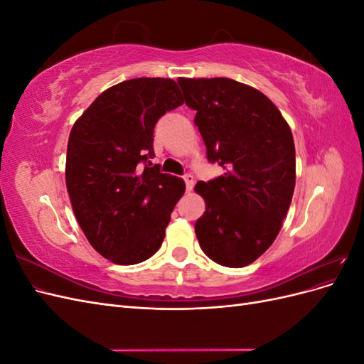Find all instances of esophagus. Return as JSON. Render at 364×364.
<instances>
[{
    "mask_svg": "<svg viewBox=\"0 0 364 364\" xmlns=\"http://www.w3.org/2000/svg\"><path fill=\"white\" fill-rule=\"evenodd\" d=\"M183 181H185V185H186V191H191L193 186H194V178L191 174H185L183 176Z\"/></svg>",
    "mask_w": 364,
    "mask_h": 364,
    "instance_id": "obj_1",
    "label": "esophagus"
}]
</instances>
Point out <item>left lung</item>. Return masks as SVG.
<instances>
[{"label": "left lung", "mask_w": 364, "mask_h": 364, "mask_svg": "<svg viewBox=\"0 0 364 364\" xmlns=\"http://www.w3.org/2000/svg\"><path fill=\"white\" fill-rule=\"evenodd\" d=\"M194 109L209 162L225 170L197 182L206 211L196 235L206 255L225 267H245L278 237L296 183L291 130L279 109L249 85L226 77L178 79Z\"/></svg>", "instance_id": "8db88e82"}]
</instances>
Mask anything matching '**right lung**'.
I'll use <instances>...</instances> for the list:
<instances>
[{
	"label": "right lung",
	"instance_id": "right-lung-1",
	"mask_svg": "<svg viewBox=\"0 0 364 364\" xmlns=\"http://www.w3.org/2000/svg\"><path fill=\"white\" fill-rule=\"evenodd\" d=\"M181 105L174 80L139 77L102 92L71 129L65 181L74 215L90 245L119 266L161 247L185 193L181 178L149 161L155 124Z\"/></svg>",
	"mask_w": 364,
	"mask_h": 364
}]
</instances>
